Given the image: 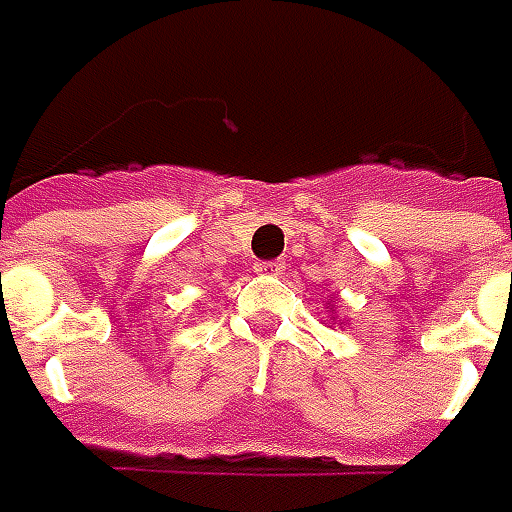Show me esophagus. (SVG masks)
<instances>
[{
  "instance_id": "1",
  "label": "esophagus",
  "mask_w": 512,
  "mask_h": 512,
  "mask_svg": "<svg viewBox=\"0 0 512 512\" xmlns=\"http://www.w3.org/2000/svg\"><path fill=\"white\" fill-rule=\"evenodd\" d=\"M253 270L259 275H284L286 264L284 262H256L253 264Z\"/></svg>"
}]
</instances>
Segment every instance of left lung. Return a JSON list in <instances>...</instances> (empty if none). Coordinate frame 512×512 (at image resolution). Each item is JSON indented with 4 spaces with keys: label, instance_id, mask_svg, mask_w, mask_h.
Wrapping results in <instances>:
<instances>
[{
    "label": "left lung",
    "instance_id": "left-lung-1",
    "mask_svg": "<svg viewBox=\"0 0 512 512\" xmlns=\"http://www.w3.org/2000/svg\"><path fill=\"white\" fill-rule=\"evenodd\" d=\"M331 320H333V325H336V317H331ZM342 325H344V322H342Z\"/></svg>",
    "mask_w": 512,
    "mask_h": 512
}]
</instances>
